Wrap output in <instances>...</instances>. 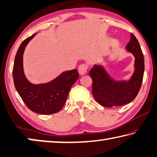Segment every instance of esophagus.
Here are the masks:
<instances>
[{"instance_id": "1", "label": "esophagus", "mask_w": 157, "mask_h": 157, "mask_svg": "<svg viewBox=\"0 0 157 157\" xmlns=\"http://www.w3.org/2000/svg\"><path fill=\"white\" fill-rule=\"evenodd\" d=\"M87 70H88V66L86 64H84V63L79 65V66L78 67L79 73L81 75H85L87 72Z\"/></svg>"}]
</instances>
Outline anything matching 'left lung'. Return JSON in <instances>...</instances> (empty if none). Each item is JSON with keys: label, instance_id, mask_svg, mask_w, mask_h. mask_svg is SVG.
Returning <instances> with one entry per match:
<instances>
[{"label": "left lung", "instance_id": "obj_1", "mask_svg": "<svg viewBox=\"0 0 157 157\" xmlns=\"http://www.w3.org/2000/svg\"><path fill=\"white\" fill-rule=\"evenodd\" d=\"M126 49L135 57L134 72L128 81H116L110 77L104 67L94 65L89 71L93 80L92 94L100 105L106 107L122 106L131 102L141 86L144 74V57L140 44L134 34Z\"/></svg>", "mask_w": 157, "mask_h": 157}]
</instances>
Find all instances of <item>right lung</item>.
<instances>
[{
    "label": "right lung",
    "mask_w": 157,
    "mask_h": 157,
    "mask_svg": "<svg viewBox=\"0 0 157 157\" xmlns=\"http://www.w3.org/2000/svg\"><path fill=\"white\" fill-rule=\"evenodd\" d=\"M35 34L25 39L18 48L13 67V79L15 88L25 105L33 112L49 115L63 108L79 73L77 69H73L63 72L48 83L33 84L29 82L23 71V55L26 46Z\"/></svg>",
    "instance_id": "right-lung-1"
}]
</instances>
